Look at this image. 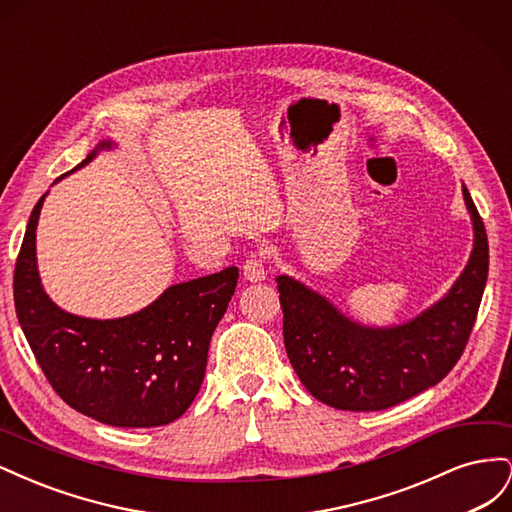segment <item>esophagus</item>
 Masks as SVG:
<instances>
[{
  "mask_svg": "<svg viewBox=\"0 0 512 512\" xmlns=\"http://www.w3.org/2000/svg\"><path fill=\"white\" fill-rule=\"evenodd\" d=\"M243 277L247 282H262V280H265V277H267L265 256H262L260 252L247 256V260L243 262Z\"/></svg>",
  "mask_w": 512,
  "mask_h": 512,
  "instance_id": "1",
  "label": "esophagus"
}]
</instances>
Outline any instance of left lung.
Returning a JSON list of instances; mask_svg holds the SVG:
<instances>
[{
	"mask_svg": "<svg viewBox=\"0 0 512 512\" xmlns=\"http://www.w3.org/2000/svg\"><path fill=\"white\" fill-rule=\"evenodd\" d=\"M474 247L453 288L421 316L374 329L346 318L322 294L288 275L275 277L284 312V346L305 389L322 404L374 412L438 384L468 344L487 284L485 224L463 185Z\"/></svg>",
	"mask_w": 512,
	"mask_h": 512,
	"instance_id": "left-lung-1",
	"label": "left lung"
}]
</instances>
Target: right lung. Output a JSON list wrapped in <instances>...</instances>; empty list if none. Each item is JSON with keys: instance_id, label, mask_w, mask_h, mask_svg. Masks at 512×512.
Masks as SVG:
<instances>
[{"instance_id": "add662e5", "label": "right lung", "mask_w": 512, "mask_h": 512, "mask_svg": "<svg viewBox=\"0 0 512 512\" xmlns=\"http://www.w3.org/2000/svg\"><path fill=\"white\" fill-rule=\"evenodd\" d=\"M100 149H111V143L102 141L76 168ZM44 198L29 215L14 267V307L46 380L70 408L104 425L177 421L203 384L211 335L235 294L239 269L170 286L132 316L94 320L68 314L49 299L38 275L36 226Z\"/></svg>"}]
</instances>
